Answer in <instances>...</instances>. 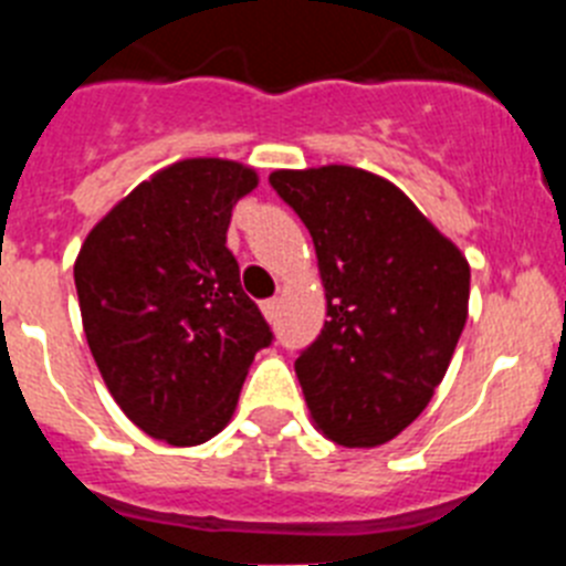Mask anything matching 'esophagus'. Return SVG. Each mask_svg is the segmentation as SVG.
<instances>
[{"instance_id": "34e87169", "label": "esophagus", "mask_w": 566, "mask_h": 566, "mask_svg": "<svg viewBox=\"0 0 566 566\" xmlns=\"http://www.w3.org/2000/svg\"><path fill=\"white\" fill-rule=\"evenodd\" d=\"M263 317L269 319V323H274V319H277V308H280V303H277V297H272V300H263Z\"/></svg>"}]
</instances>
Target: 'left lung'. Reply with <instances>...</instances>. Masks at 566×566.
I'll return each instance as SVG.
<instances>
[{"instance_id":"8db88e82","label":"left lung","mask_w":566,"mask_h":566,"mask_svg":"<svg viewBox=\"0 0 566 566\" xmlns=\"http://www.w3.org/2000/svg\"><path fill=\"white\" fill-rule=\"evenodd\" d=\"M306 223L328 319L294 371L317 431L343 448L402 433L442 382L468 319L470 266L402 189L357 167L277 169Z\"/></svg>"}]
</instances>
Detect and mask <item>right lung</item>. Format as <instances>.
<instances>
[{"label":"right lung","instance_id":"obj_1","mask_svg":"<svg viewBox=\"0 0 566 566\" xmlns=\"http://www.w3.org/2000/svg\"><path fill=\"white\" fill-rule=\"evenodd\" d=\"M258 172L187 158L93 227L73 266L84 334L109 394L144 433L189 448L232 419L249 365L274 339L227 249Z\"/></svg>","mask_w":566,"mask_h":566}]
</instances>
